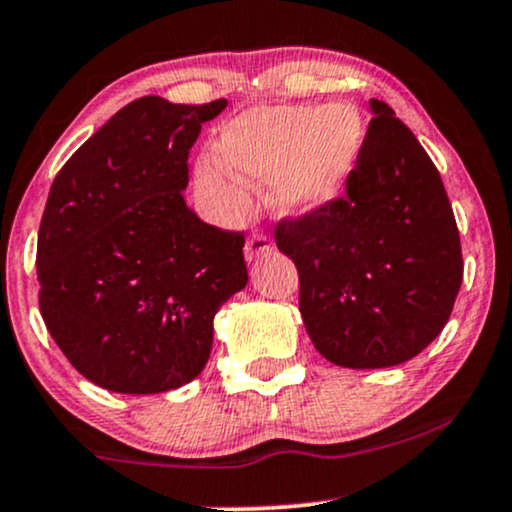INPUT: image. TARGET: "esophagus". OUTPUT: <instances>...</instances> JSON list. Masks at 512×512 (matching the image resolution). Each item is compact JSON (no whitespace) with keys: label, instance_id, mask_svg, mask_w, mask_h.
I'll return each instance as SVG.
<instances>
[{"label":"esophagus","instance_id":"34e87169","mask_svg":"<svg viewBox=\"0 0 512 512\" xmlns=\"http://www.w3.org/2000/svg\"><path fill=\"white\" fill-rule=\"evenodd\" d=\"M270 249H273V246H270V239L266 237V234L256 232V234H251L249 239H246L244 256H246V261H258V258L266 256Z\"/></svg>","mask_w":512,"mask_h":512}]
</instances>
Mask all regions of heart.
<instances>
[{"label": "heart", "mask_w": 512, "mask_h": 512, "mask_svg": "<svg viewBox=\"0 0 512 512\" xmlns=\"http://www.w3.org/2000/svg\"><path fill=\"white\" fill-rule=\"evenodd\" d=\"M364 141V124L352 105H275L242 114L227 126L218 158L201 160L196 186L225 215L239 210L232 174L246 182L273 179L270 201L287 215L326 208L350 177Z\"/></svg>", "instance_id": "heart-1"}]
</instances>
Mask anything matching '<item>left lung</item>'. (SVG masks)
Segmentation results:
<instances>
[{"label":"left lung","instance_id":"obj_1","mask_svg":"<svg viewBox=\"0 0 512 512\" xmlns=\"http://www.w3.org/2000/svg\"><path fill=\"white\" fill-rule=\"evenodd\" d=\"M369 107L374 119L347 194L275 232L299 270L306 333L345 369L417 357L448 323L462 282L460 234L441 174L393 107Z\"/></svg>","mask_w":512,"mask_h":512}]
</instances>
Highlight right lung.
I'll return each instance as SVG.
<instances>
[{
	"mask_svg": "<svg viewBox=\"0 0 512 512\" xmlns=\"http://www.w3.org/2000/svg\"><path fill=\"white\" fill-rule=\"evenodd\" d=\"M227 100L122 107L54 177L38 232L40 314L81 376L124 395L182 388L213 318L249 282L244 237L184 201L189 150Z\"/></svg>",
	"mask_w": 512,
	"mask_h": 512,
	"instance_id": "obj_1",
	"label": "right lung"
}]
</instances>
